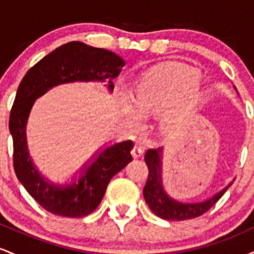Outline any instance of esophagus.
Here are the masks:
<instances>
[{"mask_svg":"<svg viewBox=\"0 0 254 254\" xmlns=\"http://www.w3.org/2000/svg\"><path fill=\"white\" fill-rule=\"evenodd\" d=\"M131 154H132L133 157H138L141 156L142 154H143V147H142L141 144L136 143L135 145H133L132 150H131Z\"/></svg>","mask_w":254,"mask_h":254,"instance_id":"34e87169","label":"esophagus"}]
</instances>
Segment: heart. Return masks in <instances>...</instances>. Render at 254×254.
Wrapping results in <instances>:
<instances>
[{"label":"heart","instance_id":"b5f03b06","mask_svg":"<svg viewBox=\"0 0 254 254\" xmlns=\"http://www.w3.org/2000/svg\"><path fill=\"white\" fill-rule=\"evenodd\" d=\"M198 71L180 63H168L154 68L137 83L133 99L123 97L121 110L133 127H139L143 115L161 113L166 129H179L190 118L199 98Z\"/></svg>","mask_w":254,"mask_h":254}]
</instances>
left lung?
Returning a JSON list of instances; mask_svg holds the SVG:
<instances>
[{
  "label": "left lung",
  "mask_w": 254,
  "mask_h": 254,
  "mask_svg": "<svg viewBox=\"0 0 254 254\" xmlns=\"http://www.w3.org/2000/svg\"><path fill=\"white\" fill-rule=\"evenodd\" d=\"M161 159L162 148L148 149L145 153L144 160L148 166L149 174H148V180L143 189V196L150 210L156 216L164 218V220L184 221L200 216L216 204L217 200L223 196L224 192L228 190L233 184V182L228 184L223 190L217 192L215 196L204 200V202L182 203L174 198H171L162 188Z\"/></svg>",
  "instance_id": "8db88e82"
}]
</instances>
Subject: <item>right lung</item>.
<instances>
[{
    "label": "right lung",
    "instance_id": "add662e5",
    "mask_svg": "<svg viewBox=\"0 0 254 254\" xmlns=\"http://www.w3.org/2000/svg\"><path fill=\"white\" fill-rule=\"evenodd\" d=\"M125 65L123 58L105 49L81 42L57 48L26 72L17 88L9 116L13 137V164L19 182L45 210L64 217H83L100 204L110 180L132 160V141L115 143L98 154L81 170L77 182L56 185L44 179L32 162L26 142V123L36 99L52 87L75 81L107 82L112 92L113 78Z\"/></svg>",
    "mask_w": 254,
    "mask_h": 254
}]
</instances>
